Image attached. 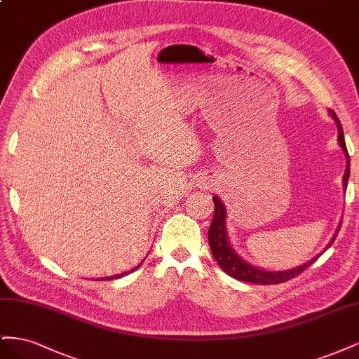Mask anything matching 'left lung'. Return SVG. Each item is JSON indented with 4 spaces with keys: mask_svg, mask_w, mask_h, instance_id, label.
<instances>
[{
    "mask_svg": "<svg viewBox=\"0 0 359 359\" xmlns=\"http://www.w3.org/2000/svg\"><path fill=\"white\" fill-rule=\"evenodd\" d=\"M328 112L334 118L337 128H339V145L341 147L343 153L346 154V160H347V166H346V172L343 177V187L346 190L347 181H349L351 160H349V154H347L343 127L339 121V118H337L334 111L330 109ZM212 201H214V217H212V222H211L210 231H208V241H210V247H211V253L215 259V262L219 264V266L224 271V273L229 274L231 277H233L236 280H241V281H248V283H256V285H278V283H285V281H287L293 277H297L298 274L302 273L304 269L309 268L313 262H316L318 260L319 256L313 257L311 260H309L307 264H304V265L297 266L293 269H287V271H266V269H260V268L250 265L243 257H240V255L233 252L232 245L229 244V238H227V229H226V206L219 199V196H214ZM340 226H341V223H340ZM340 226H339V229H337L335 235L332 236V240L330 241L328 247L332 245L335 236L339 235Z\"/></svg>",
    "mask_w": 359,
    "mask_h": 359,
    "instance_id": "left-lung-1",
    "label": "left lung"
}]
</instances>
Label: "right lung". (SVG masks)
<instances>
[{
  "instance_id": "obj_1",
  "label": "right lung",
  "mask_w": 359,
  "mask_h": 359,
  "mask_svg": "<svg viewBox=\"0 0 359 359\" xmlns=\"http://www.w3.org/2000/svg\"><path fill=\"white\" fill-rule=\"evenodd\" d=\"M140 265H142V262H140L137 266H135L133 269H130V271H126V273H121V274H116V276H111V277H103V278H100V280H114V278H121V277H124V276H127V274H130V273H133V271H136ZM95 280H99V278H95Z\"/></svg>"
}]
</instances>
